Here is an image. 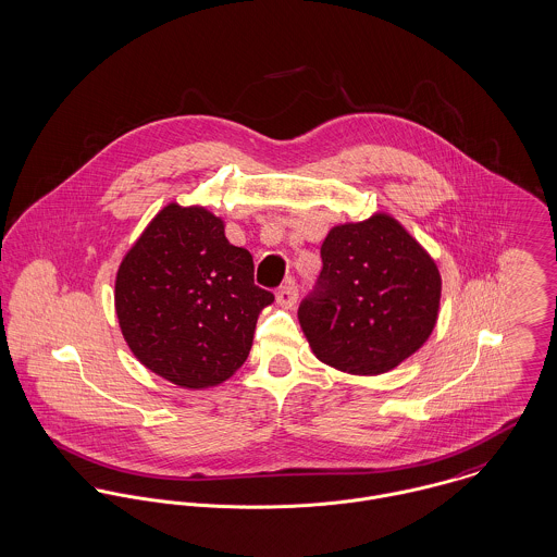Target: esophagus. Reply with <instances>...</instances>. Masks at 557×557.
Wrapping results in <instances>:
<instances>
[{"label":"esophagus","instance_id":"obj_1","mask_svg":"<svg viewBox=\"0 0 557 557\" xmlns=\"http://www.w3.org/2000/svg\"><path fill=\"white\" fill-rule=\"evenodd\" d=\"M276 300L283 304V306H292V304L298 300V285H296V281H287L285 285H281L278 287V292H276Z\"/></svg>","mask_w":557,"mask_h":557}]
</instances>
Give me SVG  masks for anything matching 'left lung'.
<instances>
[{
    "label": "left lung",
    "instance_id": "obj_1",
    "mask_svg": "<svg viewBox=\"0 0 557 557\" xmlns=\"http://www.w3.org/2000/svg\"><path fill=\"white\" fill-rule=\"evenodd\" d=\"M321 274L298 310L312 354L354 374H381L432 334L441 304L434 259L405 227L374 214L336 225Z\"/></svg>",
    "mask_w": 557,
    "mask_h": 557
}]
</instances>
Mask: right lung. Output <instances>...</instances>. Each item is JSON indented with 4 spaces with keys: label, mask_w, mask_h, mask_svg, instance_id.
Instances as JSON below:
<instances>
[{
    "label": "right lung",
    "mask_w": 557,
    "mask_h": 557,
    "mask_svg": "<svg viewBox=\"0 0 557 557\" xmlns=\"http://www.w3.org/2000/svg\"><path fill=\"white\" fill-rule=\"evenodd\" d=\"M253 272V257L225 238L219 216L165 206L116 274V317L129 349L181 387L230 379L249 357L261 308L274 302Z\"/></svg>",
    "instance_id": "obj_1"
}]
</instances>
